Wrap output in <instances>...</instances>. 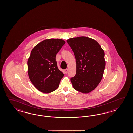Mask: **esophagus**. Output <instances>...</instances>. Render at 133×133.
I'll return each instance as SVG.
<instances>
[{
    "instance_id": "1",
    "label": "esophagus",
    "mask_w": 133,
    "mask_h": 133,
    "mask_svg": "<svg viewBox=\"0 0 133 133\" xmlns=\"http://www.w3.org/2000/svg\"><path fill=\"white\" fill-rule=\"evenodd\" d=\"M64 71H65V74L68 73V69H65V70H64Z\"/></svg>"
}]
</instances>
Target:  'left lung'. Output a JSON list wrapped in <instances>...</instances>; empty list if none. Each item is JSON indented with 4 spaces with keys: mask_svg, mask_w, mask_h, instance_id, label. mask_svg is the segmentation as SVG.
Listing matches in <instances>:
<instances>
[{
    "mask_svg": "<svg viewBox=\"0 0 133 133\" xmlns=\"http://www.w3.org/2000/svg\"><path fill=\"white\" fill-rule=\"evenodd\" d=\"M76 63V74L70 78L74 88L83 93L93 90L103 76L105 53L98 43L86 37L67 40Z\"/></svg>",
    "mask_w": 133,
    "mask_h": 133,
    "instance_id": "obj_1",
    "label": "left lung"
}]
</instances>
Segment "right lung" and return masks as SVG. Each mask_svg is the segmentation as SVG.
Instances as JSON below:
<instances>
[{"mask_svg": "<svg viewBox=\"0 0 133 133\" xmlns=\"http://www.w3.org/2000/svg\"><path fill=\"white\" fill-rule=\"evenodd\" d=\"M65 43L60 39L45 40L31 51L28 61V76L35 88L42 93L56 90L64 76L57 67L56 57Z\"/></svg>", "mask_w": 133, "mask_h": 133, "instance_id": "1", "label": "right lung"}]
</instances>
